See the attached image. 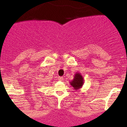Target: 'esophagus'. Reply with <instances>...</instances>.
<instances>
[{
  "mask_svg": "<svg viewBox=\"0 0 127 127\" xmlns=\"http://www.w3.org/2000/svg\"><path fill=\"white\" fill-rule=\"evenodd\" d=\"M58 79H59V81H63L64 80V79L62 76H59V78H58Z\"/></svg>",
  "mask_w": 127,
  "mask_h": 127,
  "instance_id": "obj_1",
  "label": "esophagus"
}]
</instances>
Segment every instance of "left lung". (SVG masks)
Wrapping results in <instances>:
<instances>
[{"instance_id": "obj_1", "label": "left lung", "mask_w": 127, "mask_h": 127, "mask_svg": "<svg viewBox=\"0 0 127 127\" xmlns=\"http://www.w3.org/2000/svg\"><path fill=\"white\" fill-rule=\"evenodd\" d=\"M74 77H75L74 79L72 82H70V84L74 88L78 90V89L81 88V87L83 85L84 79L80 73H76Z\"/></svg>"}]
</instances>
